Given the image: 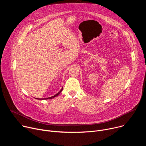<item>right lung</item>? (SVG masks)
<instances>
[{"label":"right lung","mask_w":146,"mask_h":146,"mask_svg":"<svg viewBox=\"0 0 146 146\" xmlns=\"http://www.w3.org/2000/svg\"><path fill=\"white\" fill-rule=\"evenodd\" d=\"M62 90H63V88H62V90L58 92V93H57L56 95H54L53 96H51V97H49V98H43V99H40V100H41V99H52V98H55V97H56V96H57L61 92H62Z\"/></svg>","instance_id":"obj_1"}]
</instances>
